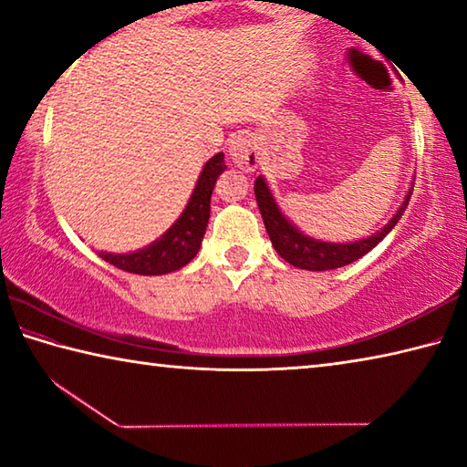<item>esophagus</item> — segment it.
I'll use <instances>...</instances> for the list:
<instances>
[{
    "label": "esophagus",
    "instance_id": "obj_1",
    "mask_svg": "<svg viewBox=\"0 0 467 467\" xmlns=\"http://www.w3.org/2000/svg\"><path fill=\"white\" fill-rule=\"evenodd\" d=\"M228 152H231L233 162L236 167H241L243 171H255L257 164H259V146L257 141L253 136H239L231 141V148H228Z\"/></svg>",
    "mask_w": 467,
    "mask_h": 467
}]
</instances>
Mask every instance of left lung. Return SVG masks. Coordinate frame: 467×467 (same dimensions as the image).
Here are the masks:
<instances>
[{
    "mask_svg": "<svg viewBox=\"0 0 467 467\" xmlns=\"http://www.w3.org/2000/svg\"><path fill=\"white\" fill-rule=\"evenodd\" d=\"M255 197L259 212H262L265 231L270 234V241L274 244V249L278 251V255L282 259H286L290 265L300 267V270L323 272L336 270V267H344L348 264L357 262L362 255H367L370 249L377 247V244L391 233V228L398 224L401 214H404L410 197H412V189H410L406 202L401 203V208L398 210V214L391 218L389 224H385L381 231L375 233L373 236H367V239L362 241L346 244L321 243L311 239V236H305L303 233H298L296 228L282 216V212L278 210V205H275L270 189H267L262 177H257L255 181Z\"/></svg>",
    "mask_w": 467,
    "mask_h": 467,
    "instance_id": "8db88e82",
    "label": "left lung"
}]
</instances>
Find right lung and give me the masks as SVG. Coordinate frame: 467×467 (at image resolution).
I'll return each instance as SVG.
<instances>
[{
    "label": "right lung",
    "instance_id": "add662e5",
    "mask_svg": "<svg viewBox=\"0 0 467 467\" xmlns=\"http://www.w3.org/2000/svg\"><path fill=\"white\" fill-rule=\"evenodd\" d=\"M224 169L226 164L223 152H218L205 162L185 212L150 247L128 253V255H113V253H99V255L123 272L140 275H161L187 265L197 255V251H200L210 218V197L212 192H214L216 179Z\"/></svg>",
    "mask_w": 467,
    "mask_h": 467
}]
</instances>
